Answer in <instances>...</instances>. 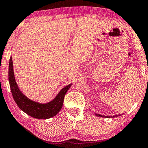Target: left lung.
Returning a JSON list of instances; mask_svg holds the SVG:
<instances>
[{
	"label": "left lung",
	"instance_id": "left-lung-1",
	"mask_svg": "<svg viewBox=\"0 0 148 148\" xmlns=\"http://www.w3.org/2000/svg\"><path fill=\"white\" fill-rule=\"evenodd\" d=\"M96 116H100V117H103V118H115V117L121 116V114H116V115H114V116H104V115H102V114H99L98 113H95L94 114Z\"/></svg>",
	"mask_w": 148,
	"mask_h": 148
}]
</instances>
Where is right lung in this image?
I'll list each match as a JSON object with an SVG mask.
<instances>
[{
    "instance_id": "add662e5",
    "label": "right lung",
    "mask_w": 148,
    "mask_h": 148,
    "mask_svg": "<svg viewBox=\"0 0 148 148\" xmlns=\"http://www.w3.org/2000/svg\"><path fill=\"white\" fill-rule=\"evenodd\" d=\"M9 82L13 99L19 108L30 116L38 119H48L53 117L61 110L64 98L71 84L62 89L53 100L47 103H40L30 100L20 90L17 86L14 74L13 60L10 57L9 64Z\"/></svg>"
}]
</instances>
